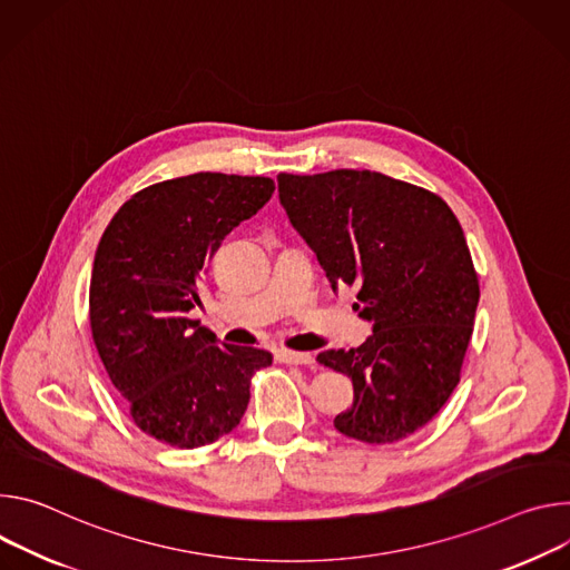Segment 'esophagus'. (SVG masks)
<instances>
[{"label": "esophagus", "mask_w": 570, "mask_h": 570, "mask_svg": "<svg viewBox=\"0 0 570 570\" xmlns=\"http://www.w3.org/2000/svg\"><path fill=\"white\" fill-rule=\"evenodd\" d=\"M276 360L283 364H314V357L309 353H296V351H276Z\"/></svg>", "instance_id": "obj_1"}]
</instances>
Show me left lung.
<instances>
[{"instance_id": "left-lung-1", "label": "left lung", "mask_w": 570, "mask_h": 570, "mask_svg": "<svg viewBox=\"0 0 570 570\" xmlns=\"http://www.w3.org/2000/svg\"><path fill=\"white\" fill-rule=\"evenodd\" d=\"M281 204L317 253L333 289H357L353 309L373 335L317 362L346 373L353 405L335 428L364 444L421 430L460 383L480 298L464 230L430 189L368 169L278 174Z\"/></svg>"}]
</instances>
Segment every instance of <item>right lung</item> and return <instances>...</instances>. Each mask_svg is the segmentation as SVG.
Returning <instances> with one entry per match:
<instances>
[{
  "label": "right lung",
  "mask_w": 570,
  "mask_h": 570,
  "mask_svg": "<svg viewBox=\"0 0 570 570\" xmlns=\"http://www.w3.org/2000/svg\"><path fill=\"white\" fill-rule=\"evenodd\" d=\"M267 176L199 171L154 183L106 226L90 278V331L134 423L174 449L228 434L272 353L217 346L187 312L222 239L274 195Z\"/></svg>",
  "instance_id": "obj_1"
}]
</instances>
